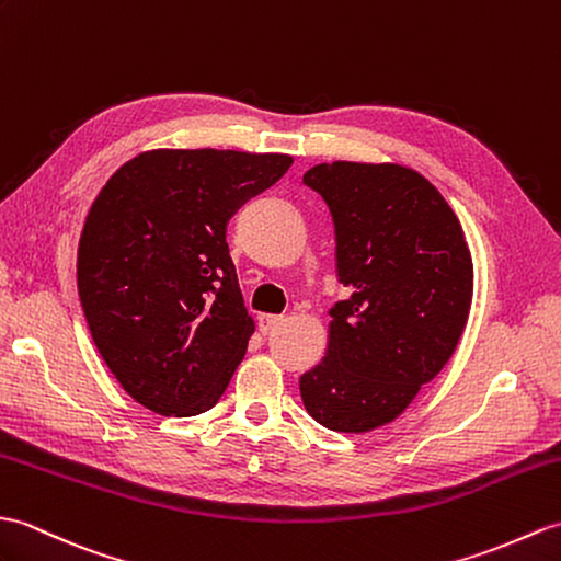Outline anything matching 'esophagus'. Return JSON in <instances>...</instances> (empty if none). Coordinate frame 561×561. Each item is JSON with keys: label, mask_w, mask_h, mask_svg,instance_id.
<instances>
[{"label": "esophagus", "mask_w": 561, "mask_h": 561, "mask_svg": "<svg viewBox=\"0 0 561 561\" xmlns=\"http://www.w3.org/2000/svg\"><path fill=\"white\" fill-rule=\"evenodd\" d=\"M284 322V318L282 316H260V320H257V324H260V332H272L277 328V324H282Z\"/></svg>", "instance_id": "obj_1"}]
</instances>
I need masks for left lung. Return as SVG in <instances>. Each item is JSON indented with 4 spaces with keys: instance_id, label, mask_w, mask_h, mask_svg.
<instances>
[{
    "instance_id": "left-lung-1",
    "label": "left lung",
    "mask_w": 561,
    "mask_h": 561,
    "mask_svg": "<svg viewBox=\"0 0 561 561\" xmlns=\"http://www.w3.org/2000/svg\"><path fill=\"white\" fill-rule=\"evenodd\" d=\"M328 203L336 275L351 289L330 310L322 363L301 377L306 411L336 433L392 423L445 368L473 298L461 221L415 169L330 162L304 174Z\"/></svg>"
}]
</instances>
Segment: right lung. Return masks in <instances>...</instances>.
<instances>
[{
    "instance_id": "right-lung-1",
    "label": "right lung",
    "mask_w": 561,
    "mask_h": 561,
    "mask_svg": "<svg viewBox=\"0 0 561 561\" xmlns=\"http://www.w3.org/2000/svg\"><path fill=\"white\" fill-rule=\"evenodd\" d=\"M291 162L279 152L148 150L90 205L78 296L102 360L146 409L186 419L225 394L255 330L227 221Z\"/></svg>"
}]
</instances>
